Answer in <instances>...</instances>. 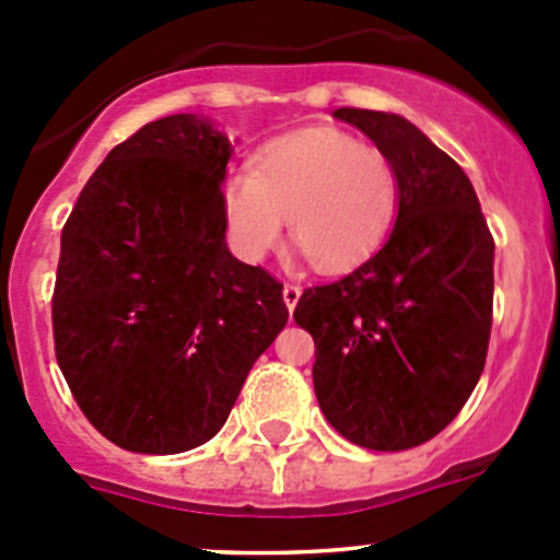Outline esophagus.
<instances>
[{
  "label": "esophagus",
  "instance_id": "obj_1",
  "mask_svg": "<svg viewBox=\"0 0 560 560\" xmlns=\"http://www.w3.org/2000/svg\"><path fill=\"white\" fill-rule=\"evenodd\" d=\"M281 295H284L287 308H290V312H292V308L298 306V301H301V287H298V284H284Z\"/></svg>",
  "mask_w": 560,
  "mask_h": 560
}]
</instances>
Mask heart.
<instances>
[{"mask_svg": "<svg viewBox=\"0 0 560 560\" xmlns=\"http://www.w3.org/2000/svg\"><path fill=\"white\" fill-rule=\"evenodd\" d=\"M398 211V175L380 149L336 129H298L270 140L252 173L222 184L233 252L268 257L284 235L325 273L354 268L382 246Z\"/></svg>", "mask_w": 560, "mask_h": 560, "instance_id": "b5f03b06", "label": "heart"}]
</instances>
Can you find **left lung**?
I'll return each instance as SVG.
<instances>
[{"mask_svg":"<svg viewBox=\"0 0 560 560\" xmlns=\"http://www.w3.org/2000/svg\"><path fill=\"white\" fill-rule=\"evenodd\" d=\"M398 175V213L360 268L301 295L322 415L352 444L398 453L455 420L482 376L493 252L468 175L398 113L338 107Z\"/></svg>","mask_w":560,"mask_h":560,"instance_id":"obj_1","label":"left lung"}]
</instances>
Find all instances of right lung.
Here are the masks:
<instances>
[{"instance_id": "add662e5", "label": "right lung", "mask_w": 560, "mask_h": 560, "mask_svg": "<svg viewBox=\"0 0 560 560\" xmlns=\"http://www.w3.org/2000/svg\"><path fill=\"white\" fill-rule=\"evenodd\" d=\"M233 140L175 113L124 140L83 186L54 290L56 360L116 447L175 455L228 422L287 325L284 287L224 241Z\"/></svg>"}]
</instances>
